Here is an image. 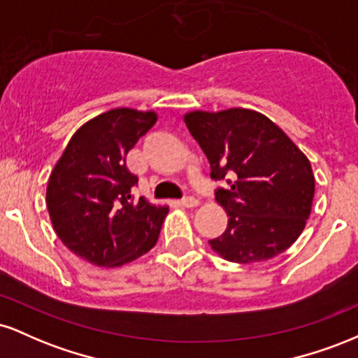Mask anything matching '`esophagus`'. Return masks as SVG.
Segmentation results:
<instances>
[{"mask_svg": "<svg viewBox=\"0 0 358 358\" xmlns=\"http://www.w3.org/2000/svg\"><path fill=\"white\" fill-rule=\"evenodd\" d=\"M199 203H200V200L196 199V196H185V199L182 200V205H183V207H187V208L196 207Z\"/></svg>", "mask_w": 358, "mask_h": 358, "instance_id": "34e87169", "label": "esophagus"}]
</instances>
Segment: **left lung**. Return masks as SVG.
I'll return each instance as SVG.
<instances>
[{"label": "left lung", "mask_w": 358, "mask_h": 358, "mask_svg": "<svg viewBox=\"0 0 358 358\" xmlns=\"http://www.w3.org/2000/svg\"><path fill=\"white\" fill-rule=\"evenodd\" d=\"M185 124L210 163L213 180H227L215 199L227 212V229L208 241L219 256L250 264L285 252L311 213L315 175L310 159L257 110H192Z\"/></svg>", "instance_id": "obj_1"}]
</instances>
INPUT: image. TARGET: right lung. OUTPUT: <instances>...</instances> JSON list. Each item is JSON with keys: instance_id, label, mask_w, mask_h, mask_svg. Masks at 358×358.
<instances>
[{"instance_id": "right-lung-1", "label": "right lung", "mask_w": 358, "mask_h": 358, "mask_svg": "<svg viewBox=\"0 0 358 358\" xmlns=\"http://www.w3.org/2000/svg\"><path fill=\"white\" fill-rule=\"evenodd\" d=\"M156 113L110 109L82 124L53 166L47 208L59 239L99 268H119L153 249L166 205L134 200L138 176L126 155L155 126Z\"/></svg>"}]
</instances>
